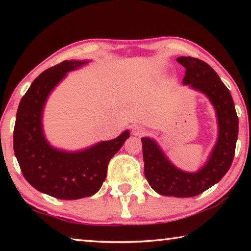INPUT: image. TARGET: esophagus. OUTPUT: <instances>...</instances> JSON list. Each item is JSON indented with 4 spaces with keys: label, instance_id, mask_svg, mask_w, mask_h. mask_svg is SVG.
I'll return each mask as SVG.
<instances>
[{
    "label": "esophagus",
    "instance_id": "1",
    "mask_svg": "<svg viewBox=\"0 0 251 251\" xmlns=\"http://www.w3.org/2000/svg\"><path fill=\"white\" fill-rule=\"evenodd\" d=\"M131 133L135 136H142L143 134H145V128L143 126L136 124L133 127H131Z\"/></svg>",
    "mask_w": 251,
    "mask_h": 251
}]
</instances>
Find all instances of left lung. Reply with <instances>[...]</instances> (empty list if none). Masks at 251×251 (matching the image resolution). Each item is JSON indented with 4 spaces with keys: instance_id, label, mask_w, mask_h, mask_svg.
I'll use <instances>...</instances> for the list:
<instances>
[{
    "instance_id": "1",
    "label": "left lung",
    "mask_w": 251,
    "mask_h": 251,
    "mask_svg": "<svg viewBox=\"0 0 251 251\" xmlns=\"http://www.w3.org/2000/svg\"><path fill=\"white\" fill-rule=\"evenodd\" d=\"M186 69L182 85L209 100L217 118L218 135L206 163L196 172H185L172 163L154 138L142 137L144 173L157 194L173 197H194L222 179L231 166L238 138V117L230 92L218 74L201 59L180 56Z\"/></svg>"
}]
</instances>
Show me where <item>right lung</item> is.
<instances>
[{
  "instance_id": "right-lung-1",
  "label": "right lung",
  "mask_w": 251,
  "mask_h": 251,
  "mask_svg": "<svg viewBox=\"0 0 251 251\" xmlns=\"http://www.w3.org/2000/svg\"><path fill=\"white\" fill-rule=\"evenodd\" d=\"M91 59H70L44 71L34 79L20 101L13 133V147L21 171L29 185L57 199H79L99 192L112 157L121 150L130 131L78 151L57 148L46 138L44 108L50 93L72 71Z\"/></svg>"
}]
</instances>
